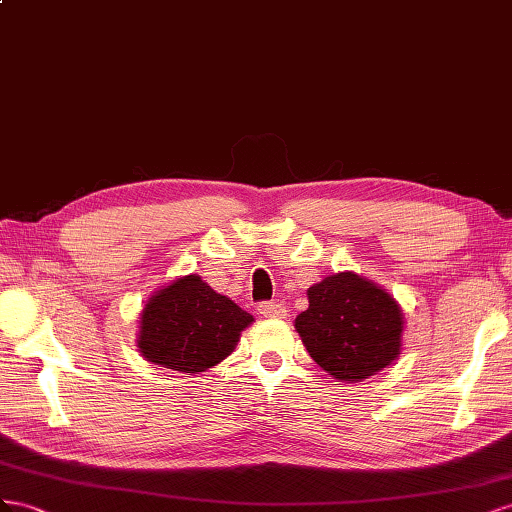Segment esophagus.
<instances>
[{"label": "esophagus", "mask_w": 512, "mask_h": 512, "mask_svg": "<svg viewBox=\"0 0 512 512\" xmlns=\"http://www.w3.org/2000/svg\"><path fill=\"white\" fill-rule=\"evenodd\" d=\"M257 313L266 319H283L287 315L285 306L281 302H261L257 306Z\"/></svg>", "instance_id": "34e87169"}]
</instances>
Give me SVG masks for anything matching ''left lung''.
Segmentation results:
<instances>
[{"mask_svg":"<svg viewBox=\"0 0 512 512\" xmlns=\"http://www.w3.org/2000/svg\"><path fill=\"white\" fill-rule=\"evenodd\" d=\"M309 309L294 326L309 356L339 382H362L399 358L405 317L384 287L337 272L306 289Z\"/></svg>","mask_w":512,"mask_h":512,"instance_id":"1","label":"left lung"}]
</instances>
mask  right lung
Wrapping results in <instances>:
<instances>
[{"label":"right lung","mask_w":512,"mask_h":512,"mask_svg":"<svg viewBox=\"0 0 512 512\" xmlns=\"http://www.w3.org/2000/svg\"><path fill=\"white\" fill-rule=\"evenodd\" d=\"M253 315L216 291L197 274L156 289L139 317L137 347L156 367L201 373L236 349Z\"/></svg>","instance_id":"1"}]
</instances>
